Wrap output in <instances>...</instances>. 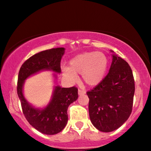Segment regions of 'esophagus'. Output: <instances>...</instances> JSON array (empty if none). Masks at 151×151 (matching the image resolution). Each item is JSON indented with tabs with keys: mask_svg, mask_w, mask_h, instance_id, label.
<instances>
[{
	"mask_svg": "<svg viewBox=\"0 0 151 151\" xmlns=\"http://www.w3.org/2000/svg\"><path fill=\"white\" fill-rule=\"evenodd\" d=\"M86 93V91L84 89H79L78 90V94L79 95V96H81V95H84Z\"/></svg>",
	"mask_w": 151,
	"mask_h": 151,
	"instance_id": "esophagus-1",
	"label": "esophagus"
}]
</instances>
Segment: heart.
<instances>
[{
	"instance_id": "1",
	"label": "heart",
	"mask_w": 151,
	"mask_h": 151,
	"mask_svg": "<svg viewBox=\"0 0 151 151\" xmlns=\"http://www.w3.org/2000/svg\"><path fill=\"white\" fill-rule=\"evenodd\" d=\"M109 60L101 52H85L72 58L68 68L62 70L64 78L70 82L77 79L76 74H81L82 80L89 86H95L104 79Z\"/></svg>"
}]
</instances>
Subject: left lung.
Wrapping results in <instances>:
<instances>
[{
	"label": "left lung",
	"mask_w": 151,
	"mask_h": 151,
	"mask_svg": "<svg viewBox=\"0 0 151 151\" xmlns=\"http://www.w3.org/2000/svg\"><path fill=\"white\" fill-rule=\"evenodd\" d=\"M112 56L109 73L100 84L86 92L90 120L102 132L113 131L127 121L132 111L135 92L129 65L120 57Z\"/></svg>",
	"instance_id": "8db88e82"
}]
</instances>
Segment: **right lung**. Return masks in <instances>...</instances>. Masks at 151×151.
<instances>
[{"label":"right lung","mask_w":151,"mask_h":151,"mask_svg":"<svg viewBox=\"0 0 151 151\" xmlns=\"http://www.w3.org/2000/svg\"><path fill=\"white\" fill-rule=\"evenodd\" d=\"M65 48L47 50L35 54L22 64L18 73L17 92L20 100L22 113L31 126L46 135H55L65 129L68 121L67 109L78 98L76 86L62 88L56 86L51 101L45 108L36 109L25 99L22 93L24 82L27 77L42 70L61 72L60 62Z\"/></svg>","instance_id":"1"}]
</instances>
